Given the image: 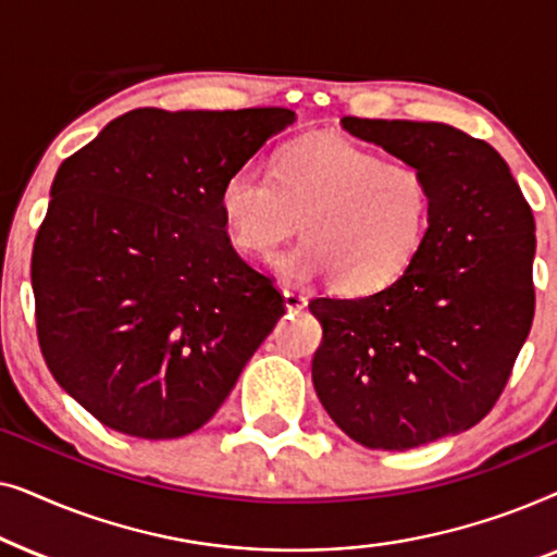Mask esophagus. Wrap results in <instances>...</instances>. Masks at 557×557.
<instances>
[{"mask_svg": "<svg viewBox=\"0 0 557 557\" xmlns=\"http://www.w3.org/2000/svg\"><path fill=\"white\" fill-rule=\"evenodd\" d=\"M284 301H286L288 311H301L304 307H307V296L299 292H292V288H284Z\"/></svg>", "mask_w": 557, "mask_h": 557, "instance_id": "1", "label": "esophagus"}]
</instances>
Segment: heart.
<instances>
[{
  "label": "heart",
  "mask_w": 557,
  "mask_h": 557,
  "mask_svg": "<svg viewBox=\"0 0 557 557\" xmlns=\"http://www.w3.org/2000/svg\"><path fill=\"white\" fill-rule=\"evenodd\" d=\"M220 210L235 246L269 256L301 231L276 258L286 278L330 273L349 294L391 286L425 246L433 189L423 170L385 162L337 136H307L281 149L273 174L240 166L220 189Z\"/></svg>",
  "instance_id": "b5f03b06"
}]
</instances>
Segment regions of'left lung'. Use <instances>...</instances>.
<instances>
[{
	"instance_id": "obj_1",
	"label": "left lung",
	"mask_w": 557,
	"mask_h": 557,
	"mask_svg": "<svg viewBox=\"0 0 557 557\" xmlns=\"http://www.w3.org/2000/svg\"><path fill=\"white\" fill-rule=\"evenodd\" d=\"M342 128L423 170L433 220L413 265L377 294L309 301L311 380L332 421L406 451L494 408L535 317V218L497 149L436 121L345 116Z\"/></svg>"
}]
</instances>
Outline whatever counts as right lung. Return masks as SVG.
Returning a JSON list of instances; mask_svg holds the SVG:
<instances>
[{"instance_id":"1","label":"right lung","mask_w":557,"mask_h":557,"mask_svg":"<svg viewBox=\"0 0 557 557\" xmlns=\"http://www.w3.org/2000/svg\"><path fill=\"white\" fill-rule=\"evenodd\" d=\"M288 109H134L60 164L33 248L37 342L103 425L187 436L215 416L284 317L235 253L220 189Z\"/></svg>"}]
</instances>
